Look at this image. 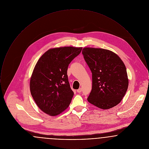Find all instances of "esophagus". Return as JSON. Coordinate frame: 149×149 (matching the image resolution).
Masks as SVG:
<instances>
[{
	"instance_id": "34e87169",
	"label": "esophagus",
	"mask_w": 149,
	"mask_h": 149,
	"mask_svg": "<svg viewBox=\"0 0 149 149\" xmlns=\"http://www.w3.org/2000/svg\"><path fill=\"white\" fill-rule=\"evenodd\" d=\"M81 91H82V89H81V88H79V89H78V90L77 91V92L79 93L81 92Z\"/></svg>"
}]
</instances>
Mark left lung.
<instances>
[{
	"label": "left lung",
	"mask_w": 149,
	"mask_h": 149,
	"mask_svg": "<svg viewBox=\"0 0 149 149\" xmlns=\"http://www.w3.org/2000/svg\"><path fill=\"white\" fill-rule=\"evenodd\" d=\"M82 54L92 73V89L88 101L103 109L117 106L128 86L125 65L110 50L84 47Z\"/></svg>",
	"instance_id": "8db88e82"
}]
</instances>
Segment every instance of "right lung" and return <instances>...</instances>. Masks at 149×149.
<instances>
[{"mask_svg": "<svg viewBox=\"0 0 149 149\" xmlns=\"http://www.w3.org/2000/svg\"><path fill=\"white\" fill-rule=\"evenodd\" d=\"M81 50L72 46L50 49L36 64L30 79V92L44 113L56 116L70 105L74 92L68 81V68Z\"/></svg>", "mask_w": 149, "mask_h": 149, "instance_id": "right-lung-1", "label": "right lung"}]
</instances>
